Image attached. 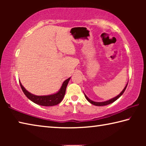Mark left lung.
Segmentation results:
<instances>
[{"label":"left lung","mask_w":146,"mask_h":146,"mask_svg":"<svg viewBox=\"0 0 146 146\" xmlns=\"http://www.w3.org/2000/svg\"><path fill=\"white\" fill-rule=\"evenodd\" d=\"M127 84H126V86H125V87L124 88V89H123V90L122 91V92H121V93L119 94V95H117V97H115V98H111V99H110V100H109L105 101V102H94V101L90 100V98H89L87 97V96H86V95H85V94H84V96H85V97H86V99H87V100L89 102H90V103L91 104H93V105L97 106H106V105L110 104H111V103H113V102H114L115 101L117 100L118 98L120 97L121 96H122V94L123 93V92H124V91H125V89H126V88H127Z\"/></svg>","instance_id":"left-lung-1"}]
</instances>
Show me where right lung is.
<instances>
[{
	"mask_svg": "<svg viewBox=\"0 0 146 146\" xmlns=\"http://www.w3.org/2000/svg\"><path fill=\"white\" fill-rule=\"evenodd\" d=\"M70 80V78L66 79V80L63 82L60 90H59L57 93L50 95H35L33 94H31V93L28 92V91L24 88V86L22 85V84L21 82H20V85H21L22 90H23L24 93L25 94V95L33 102L36 104L43 106H52L58 104L62 100L64 95H65L66 88H67L68 84Z\"/></svg>",
	"mask_w": 146,
	"mask_h": 146,
	"instance_id": "obj_1",
	"label": "right lung"
}]
</instances>
